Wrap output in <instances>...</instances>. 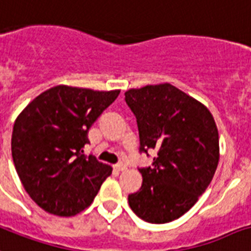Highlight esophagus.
Segmentation results:
<instances>
[{
	"label": "esophagus",
	"mask_w": 251,
	"mask_h": 251,
	"mask_svg": "<svg viewBox=\"0 0 251 251\" xmlns=\"http://www.w3.org/2000/svg\"><path fill=\"white\" fill-rule=\"evenodd\" d=\"M126 169H127V166H126V165H124V164L115 165V170H118V172H124Z\"/></svg>",
	"instance_id": "1"
}]
</instances>
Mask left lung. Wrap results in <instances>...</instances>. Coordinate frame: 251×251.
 I'll return each mask as SVG.
<instances>
[{
	"instance_id": "left-lung-1",
	"label": "left lung",
	"mask_w": 251,
	"mask_h": 251,
	"mask_svg": "<svg viewBox=\"0 0 251 251\" xmlns=\"http://www.w3.org/2000/svg\"><path fill=\"white\" fill-rule=\"evenodd\" d=\"M124 95L136 116L140 152L157 151L152 166L139 168L143 184L128 195V203L144 221L170 223L195 204L215 176L216 123L204 104L170 83L131 89Z\"/></svg>"
}]
</instances>
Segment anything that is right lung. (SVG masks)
Segmentation results:
<instances>
[{
    "label": "right lung",
    "instance_id": "1",
    "mask_svg": "<svg viewBox=\"0 0 251 251\" xmlns=\"http://www.w3.org/2000/svg\"><path fill=\"white\" fill-rule=\"evenodd\" d=\"M120 90L51 87L27 104L11 135V156L23 187L56 216L87 208L112 169L83 154L87 132Z\"/></svg>",
    "mask_w": 251,
    "mask_h": 251
}]
</instances>
